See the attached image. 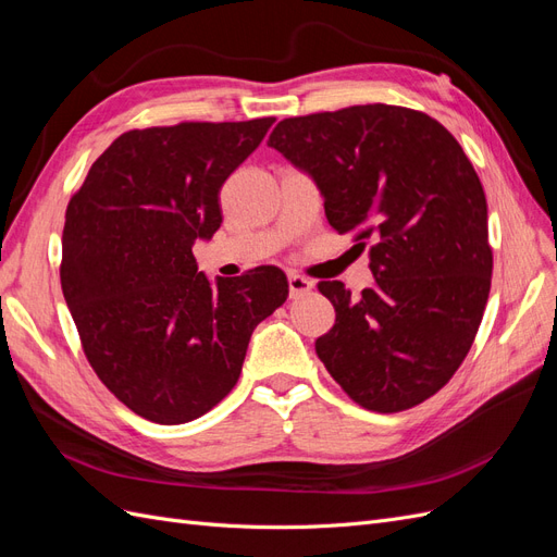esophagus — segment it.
I'll use <instances>...</instances> for the list:
<instances>
[{
	"instance_id": "1",
	"label": "esophagus",
	"mask_w": 557,
	"mask_h": 557,
	"mask_svg": "<svg viewBox=\"0 0 557 557\" xmlns=\"http://www.w3.org/2000/svg\"><path fill=\"white\" fill-rule=\"evenodd\" d=\"M288 285H290V297H301V295L311 293L313 281L307 278V276L297 274V272H290V274H288Z\"/></svg>"
}]
</instances>
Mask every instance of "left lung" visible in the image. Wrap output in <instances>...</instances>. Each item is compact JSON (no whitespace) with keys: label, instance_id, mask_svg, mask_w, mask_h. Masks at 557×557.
I'll return each instance as SVG.
<instances>
[{"label":"left lung","instance_id":"obj_1","mask_svg":"<svg viewBox=\"0 0 557 557\" xmlns=\"http://www.w3.org/2000/svg\"><path fill=\"white\" fill-rule=\"evenodd\" d=\"M318 183L325 215L369 248L372 288L320 281L334 325L315 352L367 411L397 413L450 381L491 293L487 205L474 164L423 111L362 104L295 115L269 134Z\"/></svg>","mask_w":557,"mask_h":557}]
</instances>
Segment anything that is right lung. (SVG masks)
Here are the masks:
<instances>
[{
	"mask_svg": "<svg viewBox=\"0 0 557 557\" xmlns=\"http://www.w3.org/2000/svg\"><path fill=\"white\" fill-rule=\"evenodd\" d=\"M274 121L129 129L66 205L60 283L83 352L153 423H188L227 397L252 330L288 297L278 267L213 285L193 256L223 223V183Z\"/></svg>",
	"mask_w": 557,
	"mask_h": 557,
	"instance_id": "add662e5",
	"label": "right lung"
}]
</instances>
